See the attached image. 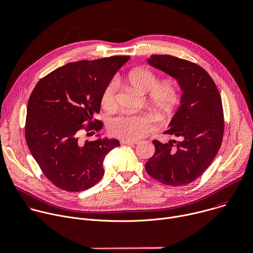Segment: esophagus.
I'll list each match as a JSON object with an SVG mask.
<instances>
[{"instance_id": "34e87169", "label": "esophagus", "mask_w": 253, "mask_h": 253, "mask_svg": "<svg viewBox=\"0 0 253 253\" xmlns=\"http://www.w3.org/2000/svg\"><path fill=\"white\" fill-rule=\"evenodd\" d=\"M121 144H126V145H135V144H138L139 142L138 141H131V140H124L122 139L120 141Z\"/></svg>"}]
</instances>
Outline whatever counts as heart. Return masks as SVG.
<instances>
[{
    "mask_svg": "<svg viewBox=\"0 0 253 253\" xmlns=\"http://www.w3.org/2000/svg\"><path fill=\"white\" fill-rule=\"evenodd\" d=\"M127 81L139 92L146 93L148 105L163 115L173 112L180 98L178 85L172 81L159 82V77L150 69L138 68L129 72ZM119 83L116 78L108 83L101 96V105L105 110H113L117 105ZM156 127V120L147 113L120 114L108 121L109 133L124 140H136Z\"/></svg>",
    "mask_w": 253,
    "mask_h": 253,
    "instance_id": "heart-1",
    "label": "heart"
}]
</instances>
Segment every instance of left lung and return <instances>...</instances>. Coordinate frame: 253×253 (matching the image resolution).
<instances>
[{
    "mask_svg": "<svg viewBox=\"0 0 253 253\" xmlns=\"http://www.w3.org/2000/svg\"><path fill=\"white\" fill-rule=\"evenodd\" d=\"M148 63L177 79L183 95L171 128L165 131L180 140L165 144L153 140L155 153L145 169L165 185H187L204 173L221 145L224 116L220 94L207 72L193 62L152 55Z\"/></svg>",
    "mask_w": 253,
    "mask_h": 253,
    "instance_id": "left-lung-1",
    "label": "left lung"
}]
</instances>
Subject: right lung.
I'll use <instances>...</instances> for the list:
<instances>
[{"instance_id": "1", "label": "right lung", "mask_w": 253, "mask_h": 253, "mask_svg": "<svg viewBox=\"0 0 253 253\" xmlns=\"http://www.w3.org/2000/svg\"><path fill=\"white\" fill-rule=\"evenodd\" d=\"M129 56L68 63L43 77L28 102L25 137L43 174L63 190L80 192L100 181L117 139L83 141L103 127L95 118L101 96Z\"/></svg>"}]
</instances>
